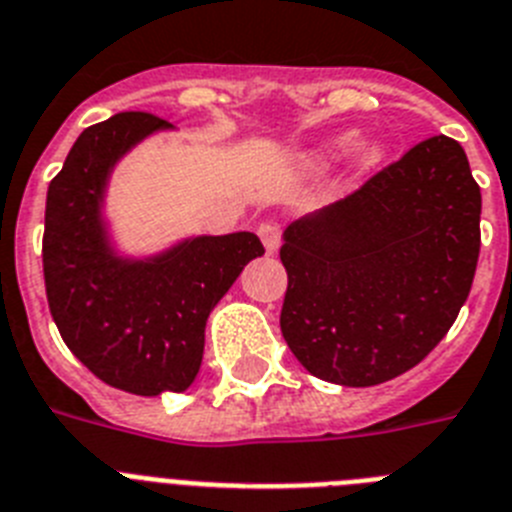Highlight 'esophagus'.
<instances>
[{"mask_svg":"<svg viewBox=\"0 0 512 512\" xmlns=\"http://www.w3.org/2000/svg\"><path fill=\"white\" fill-rule=\"evenodd\" d=\"M257 234H260V239H262V244H265V252H268V255L278 252V247H281V229H278V226L270 224V221H265V224H260Z\"/></svg>","mask_w":512,"mask_h":512,"instance_id":"1","label":"esophagus"}]
</instances>
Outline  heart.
Returning <instances> with one entry per match:
<instances>
[{"label": "heart", "instance_id": "1", "mask_svg": "<svg viewBox=\"0 0 512 512\" xmlns=\"http://www.w3.org/2000/svg\"><path fill=\"white\" fill-rule=\"evenodd\" d=\"M353 144H355V133H342V136H337L335 141H330V146L324 149V157H337V154L348 151ZM384 159H386V144H381V141H371V144L363 146L361 154H358V167H361L363 172H371L376 170V167H381Z\"/></svg>", "mask_w": 512, "mask_h": 512}]
</instances>
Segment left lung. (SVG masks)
Segmentation results:
<instances>
[{"instance_id": "8db88e82", "label": "left lung", "mask_w": 512, "mask_h": 512, "mask_svg": "<svg viewBox=\"0 0 512 512\" xmlns=\"http://www.w3.org/2000/svg\"><path fill=\"white\" fill-rule=\"evenodd\" d=\"M482 193L459 141L433 136L353 195L283 231L281 332L322 381L397 379L446 337L479 260Z\"/></svg>"}]
</instances>
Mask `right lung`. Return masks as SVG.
<instances>
[{"label": "right lung", "instance_id": "1", "mask_svg": "<svg viewBox=\"0 0 512 512\" xmlns=\"http://www.w3.org/2000/svg\"><path fill=\"white\" fill-rule=\"evenodd\" d=\"M162 131L175 128L149 113L84 128L46 195L43 275L53 322L97 379L139 397L190 389L208 314L265 252L252 231L198 234L139 257L118 250L105 216L110 177L128 151Z\"/></svg>", "mask_w": 512, "mask_h": 512}]
</instances>
